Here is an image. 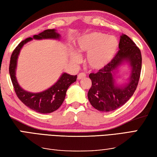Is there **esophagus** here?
Wrapping results in <instances>:
<instances>
[{
    "mask_svg": "<svg viewBox=\"0 0 157 157\" xmlns=\"http://www.w3.org/2000/svg\"><path fill=\"white\" fill-rule=\"evenodd\" d=\"M86 74L83 72H81L78 75V80H80V79H82V78H83L84 77H86Z\"/></svg>",
    "mask_w": 157,
    "mask_h": 157,
    "instance_id": "esophagus-1",
    "label": "esophagus"
}]
</instances>
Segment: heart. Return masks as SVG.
I'll use <instances>...</instances> for the list:
<instances>
[{
    "label": "heart",
    "instance_id": "heart-1",
    "mask_svg": "<svg viewBox=\"0 0 157 157\" xmlns=\"http://www.w3.org/2000/svg\"><path fill=\"white\" fill-rule=\"evenodd\" d=\"M118 41L114 36H107L105 33L93 32L81 37L77 42L78 51L88 53L87 63L91 68L101 69L107 65L116 53ZM72 60L77 62L79 56L72 54Z\"/></svg>",
    "mask_w": 157,
    "mask_h": 157
}]
</instances>
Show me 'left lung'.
Listing matches in <instances>:
<instances>
[{"mask_svg":"<svg viewBox=\"0 0 157 157\" xmlns=\"http://www.w3.org/2000/svg\"><path fill=\"white\" fill-rule=\"evenodd\" d=\"M119 48L117 54L107 65L97 73L89 75L92 81V86L88 93L89 101L99 111H112L121 107L132 97L139 81L142 67L139 48L131 38L122 34ZM124 61H128L132 67L129 83L118 86L114 83V71Z\"/></svg>","mask_w":157,"mask_h":157,"instance_id":"left-lung-1","label":"left lung"}]
</instances>
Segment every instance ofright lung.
<instances>
[{
    "instance_id": "right-lung-1",
    "label": "right lung",
    "mask_w": 157,
    "mask_h": 157,
    "mask_svg": "<svg viewBox=\"0 0 157 157\" xmlns=\"http://www.w3.org/2000/svg\"><path fill=\"white\" fill-rule=\"evenodd\" d=\"M59 38H60V35L56 33L55 29L44 30L38 35L33 36V38L28 37L21 42L13 51L10 58L9 67L10 75L18 98L30 109L40 113H50L60 108L65 100L67 90L70 85L76 81L77 76L69 75L67 73H63L58 81L46 90L37 93L27 92L21 88L15 76L18 56L23 46L33 39L42 40L59 39Z\"/></svg>"
}]
</instances>
